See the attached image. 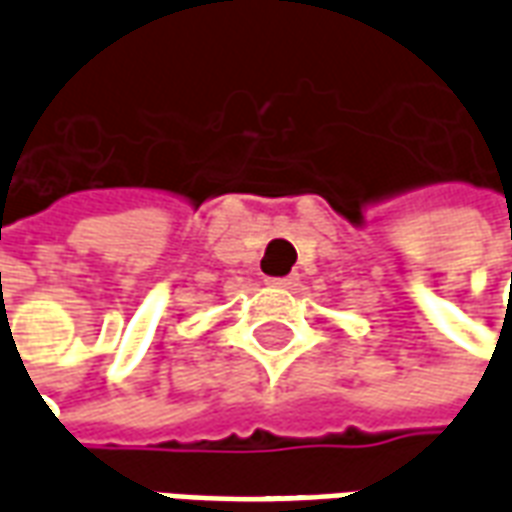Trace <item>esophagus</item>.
Segmentation results:
<instances>
[{
    "label": "esophagus",
    "mask_w": 512,
    "mask_h": 512,
    "mask_svg": "<svg viewBox=\"0 0 512 512\" xmlns=\"http://www.w3.org/2000/svg\"><path fill=\"white\" fill-rule=\"evenodd\" d=\"M266 282L268 285H271V288H296V282H299V277H293V274H290V277H266Z\"/></svg>",
    "instance_id": "esophagus-1"
}]
</instances>
